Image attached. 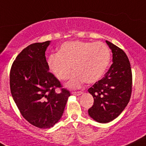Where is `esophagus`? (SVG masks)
Wrapping results in <instances>:
<instances>
[{"instance_id":"obj_1","label":"esophagus","mask_w":146,"mask_h":146,"mask_svg":"<svg viewBox=\"0 0 146 146\" xmlns=\"http://www.w3.org/2000/svg\"><path fill=\"white\" fill-rule=\"evenodd\" d=\"M82 94V91H75V92H72V95H80Z\"/></svg>"}]
</instances>
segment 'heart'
<instances>
[{"label":"heart","instance_id":"b5f03b06","mask_svg":"<svg viewBox=\"0 0 146 146\" xmlns=\"http://www.w3.org/2000/svg\"><path fill=\"white\" fill-rule=\"evenodd\" d=\"M110 50L102 42L67 41L60 46L58 53L47 59L48 68L59 80L69 77L72 66L75 72L69 86L79 87L82 82L93 83L105 73L110 60Z\"/></svg>","mask_w":146,"mask_h":146}]
</instances>
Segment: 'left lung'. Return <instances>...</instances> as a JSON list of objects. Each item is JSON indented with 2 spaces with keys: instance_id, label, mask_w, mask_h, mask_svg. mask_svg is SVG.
Segmentation results:
<instances>
[{
  "instance_id": "left-lung-1",
  "label": "left lung",
  "mask_w": 146,
  "mask_h": 146,
  "mask_svg": "<svg viewBox=\"0 0 146 146\" xmlns=\"http://www.w3.org/2000/svg\"><path fill=\"white\" fill-rule=\"evenodd\" d=\"M112 64L105 77L95 82L88 92L94 103L88 110L90 117L98 123H106L115 119L130 101L133 85L130 63L125 51L110 41Z\"/></svg>"
}]
</instances>
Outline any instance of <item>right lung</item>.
Returning a JSON list of instances; mask_svg holds the SVG:
<instances>
[{"label": "right lung", "instance_id": "obj_1", "mask_svg": "<svg viewBox=\"0 0 146 146\" xmlns=\"http://www.w3.org/2000/svg\"><path fill=\"white\" fill-rule=\"evenodd\" d=\"M49 41L28 46L10 71V88L21 114L39 128L53 127L62 116L70 92L48 71L45 51ZM59 88L57 93L55 90Z\"/></svg>", "mask_w": 146, "mask_h": 146}]
</instances>
